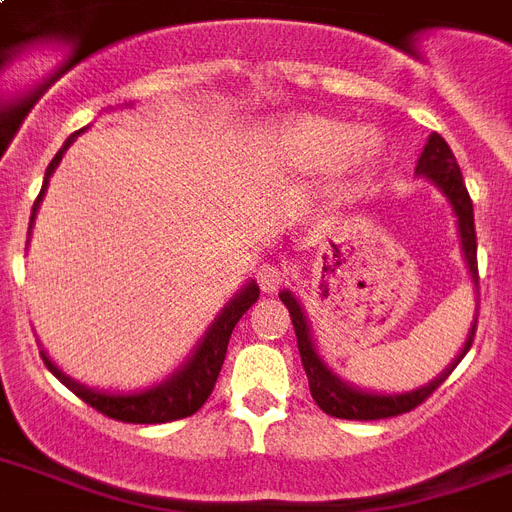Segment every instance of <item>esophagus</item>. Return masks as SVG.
Here are the masks:
<instances>
[{
	"label": "esophagus",
	"mask_w": 512,
	"mask_h": 512,
	"mask_svg": "<svg viewBox=\"0 0 512 512\" xmlns=\"http://www.w3.org/2000/svg\"><path fill=\"white\" fill-rule=\"evenodd\" d=\"M284 281V271H281L276 263H263L257 268V284L265 289V292H276Z\"/></svg>",
	"instance_id": "obj_1"
}]
</instances>
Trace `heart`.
Instances as JSON below:
<instances>
[{"label": "heart", "mask_w": 512, "mask_h": 512, "mask_svg": "<svg viewBox=\"0 0 512 512\" xmlns=\"http://www.w3.org/2000/svg\"><path fill=\"white\" fill-rule=\"evenodd\" d=\"M263 151L271 162L292 170L319 172L340 164L350 177L372 172L382 159V143L372 132L327 116H295L265 132Z\"/></svg>", "instance_id": "1"}]
</instances>
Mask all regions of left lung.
Segmentation results:
<instances>
[{"mask_svg":"<svg viewBox=\"0 0 512 512\" xmlns=\"http://www.w3.org/2000/svg\"><path fill=\"white\" fill-rule=\"evenodd\" d=\"M417 175L428 177L430 183L436 185L438 191L444 193L449 204H452L454 215H457V231H460V244L465 263H468L470 279L476 284L478 292V260H476V223H473V201L462 180L460 164L454 159L452 148L446 146V140L433 132L422 148L420 159H417ZM281 303L287 305L289 316H292V327L297 335V348H300V358H303V369L308 374V385H311L313 401L332 417L340 420H385V417H398V414L412 412L414 406H420L441 382L454 372V366L460 364L462 356L468 353L476 337V321L468 332V340L462 345L460 356L454 358L452 366H446V372H441L433 382H428L425 388L409 390V393H374V390H361L350 382L340 380L319 356L316 342H313L311 327H308V316L303 313V305L297 303V297L284 289L281 292ZM476 313H478V300H476Z\"/></svg>","mask_w":512,"mask_h":512,"instance_id":"left-lung-1","label":"left lung"}]
</instances>
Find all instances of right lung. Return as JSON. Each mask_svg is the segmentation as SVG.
<instances>
[{"instance_id": "obj_1", "label": "right lung", "mask_w": 512, "mask_h": 512, "mask_svg": "<svg viewBox=\"0 0 512 512\" xmlns=\"http://www.w3.org/2000/svg\"><path fill=\"white\" fill-rule=\"evenodd\" d=\"M84 130H87V127H84ZM84 130L74 132V135L63 143V148L55 154V159H52L47 172H44L42 191L36 196L34 209H31V225H34L36 209L42 204L44 191H47V185H50L52 172H55V167L60 164V159H63V154L68 151V146L76 140V135H82ZM257 297H260V287H257L255 281H249L247 287L241 289L239 295L225 305L223 313L212 321V327L204 332V337H201V342L191 353V358H188L172 377H167V380L154 385V388L138 390V393H106V390L87 388L82 382L71 380L68 374L60 372L58 366L47 358L44 350L42 358L44 364H47V369H50L71 393H76L84 404H90L92 409H98L100 414H106L111 420L135 422V425L183 420V417H191L193 412H199L201 406H204V401L209 398V393L215 388L217 374L223 369L225 350H228V340H231L233 327H236L241 316L257 303Z\"/></svg>"}]
</instances>
